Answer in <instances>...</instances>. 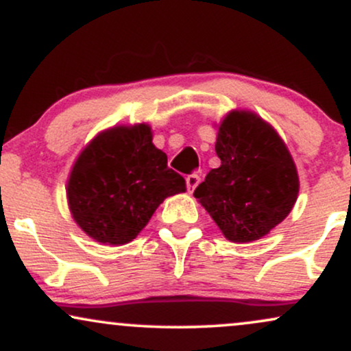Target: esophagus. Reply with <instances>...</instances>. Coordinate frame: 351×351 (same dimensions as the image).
<instances>
[{"mask_svg": "<svg viewBox=\"0 0 351 351\" xmlns=\"http://www.w3.org/2000/svg\"><path fill=\"white\" fill-rule=\"evenodd\" d=\"M199 181H201L199 175H196V173H191V175H188L186 176V188H188V191H193V189L198 186Z\"/></svg>", "mask_w": 351, "mask_h": 351, "instance_id": "1", "label": "esophagus"}]
</instances>
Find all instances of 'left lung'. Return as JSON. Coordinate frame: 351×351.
<instances>
[{
  "label": "left lung",
  "instance_id": "1",
  "mask_svg": "<svg viewBox=\"0 0 351 351\" xmlns=\"http://www.w3.org/2000/svg\"><path fill=\"white\" fill-rule=\"evenodd\" d=\"M221 167L195 189L223 234L234 243L261 239L287 217L299 176L285 143L251 112H231L216 140Z\"/></svg>",
  "mask_w": 351,
  "mask_h": 351
}]
</instances>
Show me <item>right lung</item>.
<instances>
[{"label":"right lung","instance_id":"1","mask_svg":"<svg viewBox=\"0 0 351 351\" xmlns=\"http://www.w3.org/2000/svg\"><path fill=\"white\" fill-rule=\"evenodd\" d=\"M152 143L150 127H117L92 140L72 168L67 198L75 223L104 244H125L147 226L167 196L184 191Z\"/></svg>","mask_w":351,"mask_h":351}]
</instances>
